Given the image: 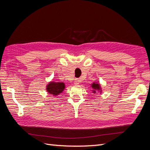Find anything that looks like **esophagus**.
I'll list each match as a JSON object with an SVG mask.
<instances>
[{
    "label": "esophagus",
    "mask_w": 150,
    "mask_h": 150,
    "mask_svg": "<svg viewBox=\"0 0 150 150\" xmlns=\"http://www.w3.org/2000/svg\"><path fill=\"white\" fill-rule=\"evenodd\" d=\"M79 83H80V80H79V79H76L74 80V84H75L76 85H78V84H79Z\"/></svg>",
    "instance_id": "obj_1"
}]
</instances>
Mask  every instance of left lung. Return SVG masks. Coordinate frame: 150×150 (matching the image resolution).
<instances>
[{
    "label": "left lung",
    "mask_w": 150,
    "mask_h": 150,
    "mask_svg": "<svg viewBox=\"0 0 150 150\" xmlns=\"http://www.w3.org/2000/svg\"><path fill=\"white\" fill-rule=\"evenodd\" d=\"M91 87L92 88V93H97V92H99L100 94L102 93V88L101 84L98 83V82H94L91 84Z\"/></svg>",
    "instance_id": "1"
}]
</instances>
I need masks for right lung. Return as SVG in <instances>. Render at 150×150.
<instances>
[{
	"mask_svg": "<svg viewBox=\"0 0 150 150\" xmlns=\"http://www.w3.org/2000/svg\"><path fill=\"white\" fill-rule=\"evenodd\" d=\"M66 88L65 83L62 82H56V81H50L46 85V91L49 94L56 96L62 93Z\"/></svg>",
	"mask_w": 150,
	"mask_h": 150,
	"instance_id": "right-lung-1",
	"label": "right lung"
}]
</instances>
